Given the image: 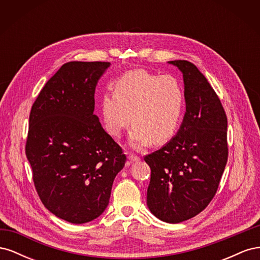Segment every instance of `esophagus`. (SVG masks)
Listing matches in <instances>:
<instances>
[{
    "instance_id": "1",
    "label": "esophagus",
    "mask_w": 260,
    "mask_h": 260,
    "mask_svg": "<svg viewBox=\"0 0 260 260\" xmlns=\"http://www.w3.org/2000/svg\"><path fill=\"white\" fill-rule=\"evenodd\" d=\"M128 159L130 160V161H139L140 160V157L139 156H137V155H135V154H129L128 155Z\"/></svg>"
}]
</instances>
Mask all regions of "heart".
Listing matches in <instances>:
<instances>
[{
  "instance_id": "1",
  "label": "heart",
  "mask_w": 260,
  "mask_h": 260,
  "mask_svg": "<svg viewBox=\"0 0 260 260\" xmlns=\"http://www.w3.org/2000/svg\"><path fill=\"white\" fill-rule=\"evenodd\" d=\"M184 108V89L174 75H155L143 69L125 73L114 94L101 99V118L109 136L119 138L131 120L130 144L135 148L166 142L177 131Z\"/></svg>"
}]
</instances>
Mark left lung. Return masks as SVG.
<instances>
[{
    "mask_svg": "<svg viewBox=\"0 0 260 260\" xmlns=\"http://www.w3.org/2000/svg\"><path fill=\"white\" fill-rule=\"evenodd\" d=\"M183 75L186 112L177 135L144 160L151 168L147 206L168 223L199 215L214 199L228 160V120L218 95L187 60H171Z\"/></svg>",
    "mask_w": 260,
    "mask_h": 260,
    "instance_id": "left-lung-1",
    "label": "left lung"
}]
</instances>
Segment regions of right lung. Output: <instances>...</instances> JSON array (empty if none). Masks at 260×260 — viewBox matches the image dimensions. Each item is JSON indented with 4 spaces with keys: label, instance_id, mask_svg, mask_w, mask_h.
Wrapping results in <instances>:
<instances>
[{
    "label": "right lung",
    "instance_id": "obj_1",
    "mask_svg": "<svg viewBox=\"0 0 260 260\" xmlns=\"http://www.w3.org/2000/svg\"><path fill=\"white\" fill-rule=\"evenodd\" d=\"M108 61H69L31 107L26 155L36 190L56 217L85 223L103 214L125 162L94 115V93Z\"/></svg>",
    "mask_w": 260,
    "mask_h": 260
}]
</instances>
